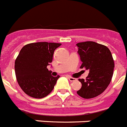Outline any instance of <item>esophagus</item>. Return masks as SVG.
Segmentation results:
<instances>
[{"mask_svg":"<svg viewBox=\"0 0 127 127\" xmlns=\"http://www.w3.org/2000/svg\"><path fill=\"white\" fill-rule=\"evenodd\" d=\"M68 78H69V81H71V82H74V81H76V78H72V77L71 76L68 77Z\"/></svg>","mask_w":127,"mask_h":127,"instance_id":"esophagus-1","label":"esophagus"}]
</instances>
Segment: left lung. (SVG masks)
<instances>
[{
  "label": "left lung",
  "instance_id": "obj_1",
  "mask_svg": "<svg viewBox=\"0 0 127 127\" xmlns=\"http://www.w3.org/2000/svg\"><path fill=\"white\" fill-rule=\"evenodd\" d=\"M76 46L82 62L80 67L89 71L86 80H78L82 86L77 94L85 99L96 97L107 88L113 75L111 52L105 45L91 41L80 42Z\"/></svg>",
  "mask_w": 127,
  "mask_h": 127
}]
</instances>
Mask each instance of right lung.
Returning a JSON list of instances; mask_svg holds the SVG:
<instances>
[{"label":"right lung","mask_w":127,"mask_h":127,"mask_svg":"<svg viewBox=\"0 0 127 127\" xmlns=\"http://www.w3.org/2000/svg\"><path fill=\"white\" fill-rule=\"evenodd\" d=\"M61 45L36 42L22 48L15 62V74L18 85L28 96L42 98L53 91L60 76H53L47 66L53 61L55 49Z\"/></svg>","instance_id":"obj_1"}]
</instances>
